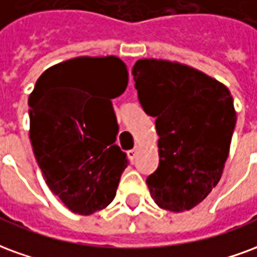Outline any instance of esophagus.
Listing matches in <instances>:
<instances>
[{
	"instance_id": "obj_1",
	"label": "esophagus",
	"mask_w": 257,
	"mask_h": 257,
	"mask_svg": "<svg viewBox=\"0 0 257 257\" xmlns=\"http://www.w3.org/2000/svg\"><path fill=\"white\" fill-rule=\"evenodd\" d=\"M137 153H138V148H134V149H131V151L127 152V156H128L130 160H134L137 156Z\"/></svg>"
}]
</instances>
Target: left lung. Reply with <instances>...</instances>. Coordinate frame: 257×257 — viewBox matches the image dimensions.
I'll return each mask as SVG.
<instances>
[{
  "instance_id": "1",
  "label": "left lung",
  "mask_w": 257,
  "mask_h": 257,
  "mask_svg": "<svg viewBox=\"0 0 257 257\" xmlns=\"http://www.w3.org/2000/svg\"><path fill=\"white\" fill-rule=\"evenodd\" d=\"M142 108L156 117L159 167L147 179L163 209L196 207L218 185L237 113L223 83L178 61L141 59L133 67Z\"/></svg>"
}]
</instances>
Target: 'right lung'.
I'll return each mask as SVG.
<instances>
[{"label":"right lung","mask_w":257,"mask_h":257,"mask_svg":"<svg viewBox=\"0 0 257 257\" xmlns=\"http://www.w3.org/2000/svg\"><path fill=\"white\" fill-rule=\"evenodd\" d=\"M127 83L119 57L80 56L46 69L30 94L34 155L46 185L74 213L87 216L115 198L127 159L113 144L110 100Z\"/></svg>","instance_id":"add662e5"}]
</instances>
